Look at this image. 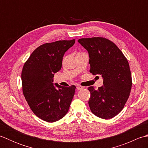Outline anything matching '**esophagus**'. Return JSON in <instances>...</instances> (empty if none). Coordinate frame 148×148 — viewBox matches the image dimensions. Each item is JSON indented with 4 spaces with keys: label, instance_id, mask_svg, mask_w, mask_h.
<instances>
[{
    "label": "esophagus",
    "instance_id": "obj_1",
    "mask_svg": "<svg viewBox=\"0 0 148 148\" xmlns=\"http://www.w3.org/2000/svg\"><path fill=\"white\" fill-rule=\"evenodd\" d=\"M76 88H77V90H80L83 89V87L82 86H81V85H77V87H76Z\"/></svg>",
    "mask_w": 148,
    "mask_h": 148
}]
</instances>
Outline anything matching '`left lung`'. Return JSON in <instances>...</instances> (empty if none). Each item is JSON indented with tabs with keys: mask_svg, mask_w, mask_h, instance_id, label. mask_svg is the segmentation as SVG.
<instances>
[{
	"mask_svg": "<svg viewBox=\"0 0 148 148\" xmlns=\"http://www.w3.org/2000/svg\"><path fill=\"white\" fill-rule=\"evenodd\" d=\"M89 53L90 72L100 74L103 85L90 92L88 104L91 111L98 117L108 119L120 112L129 97L132 76L129 64L114 42L103 37L83 38L78 40Z\"/></svg>",
	"mask_w": 148,
	"mask_h": 148,
	"instance_id": "left-lung-1",
	"label": "left lung"
}]
</instances>
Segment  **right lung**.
Returning <instances> with one entry per match:
<instances>
[{
    "label": "right lung",
    "mask_w": 148,
    "mask_h": 148,
    "mask_svg": "<svg viewBox=\"0 0 148 148\" xmlns=\"http://www.w3.org/2000/svg\"><path fill=\"white\" fill-rule=\"evenodd\" d=\"M75 39L45 43L37 48L25 63L21 72L23 93L31 110L47 122H55L67 114L76 86L53 83L54 74L62 68L65 53Z\"/></svg>",
    "instance_id": "right-lung-1"
}]
</instances>
